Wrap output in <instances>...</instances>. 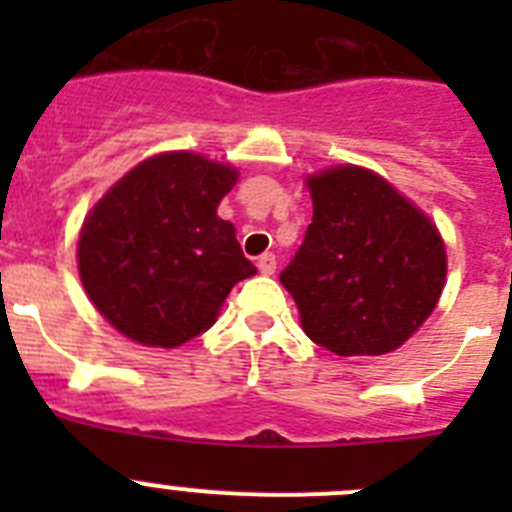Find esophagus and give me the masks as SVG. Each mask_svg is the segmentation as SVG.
Here are the masks:
<instances>
[{
  "mask_svg": "<svg viewBox=\"0 0 512 512\" xmlns=\"http://www.w3.org/2000/svg\"><path fill=\"white\" fill-rule=\"evenodd\" d=\"M256 266H259L261 274H274V269H277V256L274 253H261Z\"/></svg>",
  "mask_w": 512,
  "mask_h": 512,
  "instance_id": "esophagus-1",
  "label": "esophagus"
}]
</instances>
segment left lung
Returning a JSON list of instances; mask_svg holds the SVG:
<instances>
[{"label":"left lung","instance_id":"obj_1","mask_svg":"<svg viewBox=\"0 0 512 512\" xmlns=\"http://www.w3.org/2000/svg\"><path fill=\"white\" fill-rule=\"evenodd\" d=\"M312 223L279 282L307 338L338 356L390 354L436 307L446 248L387 179L336 166L307 179Z\"/></svg>","mask_w":512,"mask_h":512}]
</instances>
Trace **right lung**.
Listing matches in <instances>:
<instances>
[{"label":"right lung","mask_w":512,"mask_h":512,"mask_svg":"<svg viewBox=\"0 0 512 512\" xmlns=\"http://www.w3.org/2000/svg\"><path fill=\"white\" fill-rule=\"evenodd\" d=\"M238 171L200 153L146 158L92 207L79 235V277L122 336L176 348L215 323L230 289L256 274L217 217Z\"/></svg>","instance_id":"right-lung-1"}]
</instances>
